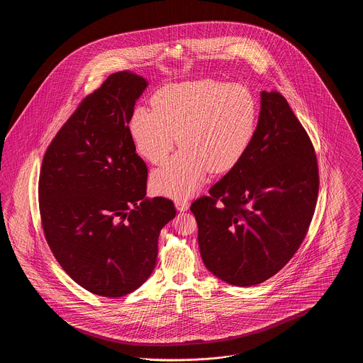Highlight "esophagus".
I'll use <instances>...</instances> for the list:
<instances>
[{"instance_id":"obj_1","label":"esophagus","mask_w":363,"mask_h":363,"mask_svg":"<svg viewBox=\"0 0 363 363\" xmlns=\"http://www.w3.org/2000/svg\"><path fill=\"white\" fill-rule=\"evenodd\" d=\"M175 208L178 211H186L189 208L188 199H175Z\"/></svg>"}]
</instances>
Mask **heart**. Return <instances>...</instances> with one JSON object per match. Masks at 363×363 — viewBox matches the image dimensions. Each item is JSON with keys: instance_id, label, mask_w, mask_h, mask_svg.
<instances>
[{"instance_id": "heart-1", "label": "heart", "mask_w": 363, "mask_h": 363, "mask_svg": "<svg viewBox=\"0 0 363 363\" xmlns=\"http://www.w3.org/2000/svg\"><path fill=\"white\" fill-rule=\"evenodd\" d=\"M152 110L138 107L129 130L138 154L159 164L173 151L177 138L182 150L152 173L155 193L175 199L193 194L209 170H231L249 150L257 128V104L240 84L206 80L159 89Z\"/></svg>"}]
</instances>
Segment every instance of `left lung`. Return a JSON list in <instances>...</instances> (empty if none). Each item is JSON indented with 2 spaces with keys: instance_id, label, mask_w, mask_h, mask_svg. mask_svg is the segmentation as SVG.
I'll return each mask as SVG.
<instances>
[{
  "instance_id": "obj_1",
  "label": "left lung",
  "mask_w": 363,
  "mask_h": 363,
  "mask_svg": "<svg viewBox=\"0 0 363 363\" xmlns=\"http://www.w3.org/2000/svg\"><path fill=\"white\" fill-rule=\"evenodd\" d=\"M318 186L308 132L279 91H262L249 150L208 196L190 206L206 267L241 287L274 277L308 234Z\"/></svg>"
}]
</instances>
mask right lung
Instances as JSON below:
<instances>
[{
    "label": "right lung",
    "instance_id": "1",
    "mask_svg": "<svg viewBox=\"0 0 363 363\" xmlns=\"http://www.w3.org/2000/svg\"><path fill=\"white\" fill-rule=\"evenodd\" d=\"M145 79L110 74L57 132L39 174L45 238L62 269L89 293L118 298L152 274L163 225L177 213L166 197L145 199L148 169L129 122Z\"/></svg>",
    "mask_w": 363,
    "mask_h": 363
}]
</instances>
